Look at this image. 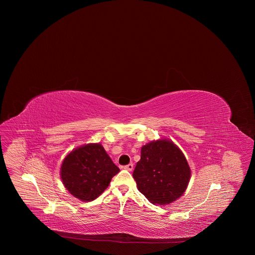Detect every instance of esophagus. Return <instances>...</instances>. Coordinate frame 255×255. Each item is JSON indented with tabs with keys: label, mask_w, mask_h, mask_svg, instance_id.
<instances>
[{
	"label": "esophagus",
	"mask_w": 255,
	"mask_h": 255,
	"mask_svg": "<svg viewBox=\"0 0 255 255\" xmlns=\"http://www.w3.org/2000/svg\"><path fill=\"white\" fill-rule=\"evenodd\" d=\"M124 169H126V170H128V171H132V170H133V164H132V163H129L128 165L125 166Z\"/></svg>",
	"instance_id": "34e87169"
}]
</instances>
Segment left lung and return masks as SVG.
<instances>
[{
  "label": "left lung",
  "instance_id": "8db88e82",
  "mask_svg": "<svg viewBox=\"0 0 255 255\" xmlns=\"http://www.w3.org/2000/svg\"><path fill=\"white\" fill-rule=\"evenodd\" d=\"M132 176L138 190L151 203L165 205L184 192L190 169L182 151L173 142L162 139L142 146Z\"/></svg>",
  "mask_w": 255,
  "mask_h": 255
}]
</instances>
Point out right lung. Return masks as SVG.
<instances>
[{
	"instance_id": "add662e5",
	"label": "right lung",
	"mask_w": 255,
	"mask_h": 255,
	"mask_svg": "<svg viewBox=\"0 0 255 255\" xmlns=\"http://www.w3.org/2000/svg\"><path fill=\"white\" fill-rule=\"evenodd\" d=\"M120 172L101 144H87L71 152L61 168L63 183L82 201L97 198Z\"/></svg>"
}]
</instances>
